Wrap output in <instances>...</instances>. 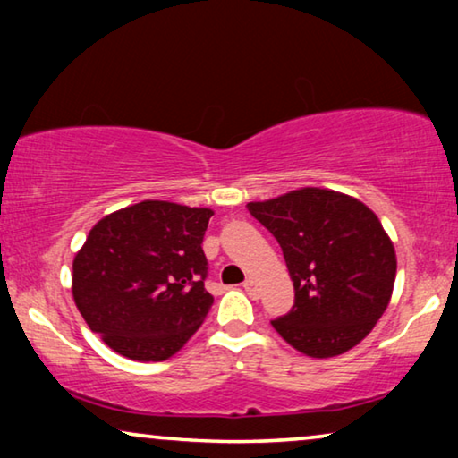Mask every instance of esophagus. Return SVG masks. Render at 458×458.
Returning a JSON list of instances; mask_svg holds the SVG:
<instances>
[{
	"instance_id": "34e87169",
	"label": "esophagus",
	"mask_w": 458,
	"mask_h": 458,
	"mask_svg": "<svg viewBox=\"0 0 458 458\" xmlns=\"http://www.w3.org/2000/svg\"><path fill=\"white\" fill-rule=\"evenodd\" d=\"M243 290H246L252 298H259V284H256L254 277H248L243 281Z\"/></svg>"
}]
</instances>
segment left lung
Listing matches in <instances>:
<instances>
[{
    "mask_svg": "<svg viewBox=\"0 0 458 458\" xmlns=\"http://www.w3.org/2000/svg\"><path fill=\"white\" fill-rule=\"evenodd\" d=\"M248 210L279 242L296 292L292 310L271 321L275 331L312 359H331L365 340L396 279V252L377 215L321 187L250 202Z\"/></svg>",
    "mask_w": 458,
    "mask_h": 458,
    "instance_id": "8db88e82",
    "label": "left lung"
}]
</instances>
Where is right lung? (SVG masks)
<instances>
[{"mask_svg": "<svg viewBox=\"0 0 458 458\" xmlns=\"http://www.w3.org/2000/svg\"><path fill=\"white\" fill-rule=\"evenodd\" d=\"M212 215L143 199L93 225L72 260V298L106 346L160 362L196 334L215 302L202 250Z\"/></svg>", "mask_w": 458, "mask_h": 458, "instance_id": "right-lung-1", "label": "right lung"}]
</instances>
